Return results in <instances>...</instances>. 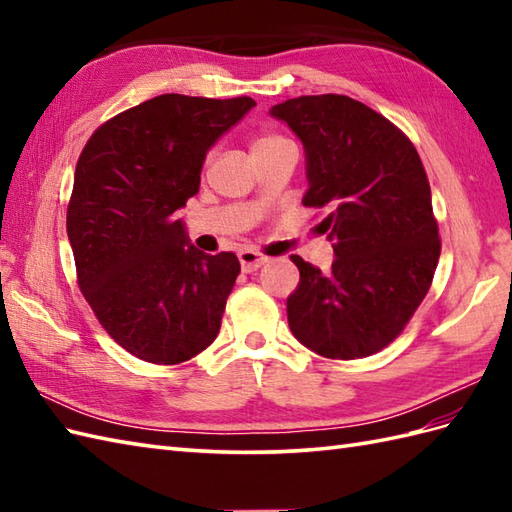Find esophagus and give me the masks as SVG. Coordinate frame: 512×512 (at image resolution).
Listing matches in <instances>:
<instances>
[{
  "label": "esophagus",
  "mask_w": 512,
  "mask_h": 512,
  "mask_svg": "<svg viewBox=\"0 0 512 512\" xmlns=\"http://www.w3.org/2000/svg\"><path fill=\"white\" fill-rule=\"evenodd\" d=\"M268 262V257H264L262 253H257V250H242L239 253V264H242V270L244 273H253V270H257L259 266H264Z\"/></svg>",
  "instance_id": "esophagus-1"
}]
</instances>
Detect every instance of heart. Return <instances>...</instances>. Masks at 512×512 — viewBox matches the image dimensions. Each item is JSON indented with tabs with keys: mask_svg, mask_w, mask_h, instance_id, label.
Listing matches in <instances>:
<instances>
[{
	"mask_svg": "<svg viewBox=\"0 0 512 512\" xmlns=\"http://www.w3.org/2000/svg\"><path fill=\"white\" fill-rule=\"evenodd\" d=\"M279 140H284V138H279V136H259V138L255 140V143H253V151L275 145V143H279Z\"/></svg>",
	"mask_w": 512,
	"mask_h": 512,
	"instance_id": "b5f03b06",
	"label": "heart"
}]
</instances>
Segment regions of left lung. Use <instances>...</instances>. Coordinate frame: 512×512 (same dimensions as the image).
Masks as SVG:
<instances>
[{"label":"left lung","instance_id":"obj_1","mask_svg":"<svg viewBox=\"0 0 512 512\" xmlns=\"http://www.w3.org/2000/svg\"><path fill=\"white\" fill-rule=\"evenodd\" d=\"M306 151V206H328L334 262H303L288 297L295 339L325 358L383 350L427 297L440 259L431 189L416 147L372 107L343 94L299 96L270 107Z\"/></svg>","mask_w":512,"mask_h":512}]
</instances>
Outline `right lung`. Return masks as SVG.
<instances>
[{"label": "right lung", "mask_w": 512, "mask_h": 512, "mask_svg": "<svg viewBox=\"0 0 512 512\" xmlns=\"http://www.w3.org/2000/svg\"><path fill=\"white\" fill-rule=\"evenodd\" d=\"M248 96L162 94L101 125L76 162L68 237L85 301L112 339L156 365L206 350L239 275L233 253L191 244L178 209Z\"/></svg>", "instance_id": "add662e5"}]
</instances>
